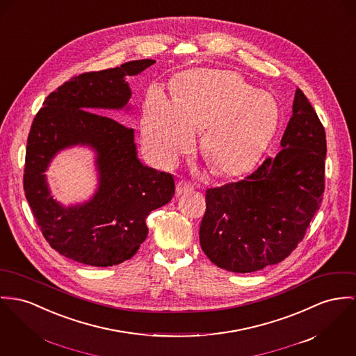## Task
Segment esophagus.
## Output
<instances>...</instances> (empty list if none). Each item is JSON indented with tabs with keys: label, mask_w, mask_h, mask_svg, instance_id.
Wrapping results in <instances>:
<instances>
[{
	"label": "esophagus",
	"mask_w": 356,
	"mask_h": 356,
	"mask_svg": "<svg viewBox=\"0 0 356 356\" xmlns=\"http://www.w3.org/2000/svg\"><path fill=\"white\" fill-rule=\"evenodd\" d=\"M192 188H193V186H192L191 183H188V181H186V180H180V181L177 183L176 191H177L179 195H181V193H184V192L191 191Z\"/></svg>",
	"instance_id": "34e87169"
}]
</instances>
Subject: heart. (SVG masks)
<instances>
[{
  "instance_id": "1",
  "label": "heart",
  "mask_w": 356,
  "mask_h": 356,
  "mask_svg": "<svg viewBox=\"0 0 356 356\" xmlns=\"http://www.w3.org/2000/svg\"><path fill=\"white\" fill-rule=\"evenodd\" d=\"M277 123L271 93L232 72L196 70L175 81L172 102L159 90L147 96L142 134L152 159L169 165L190 149L193 133L203 131L207 164L218 175L236 176L259 160Z\"/></svg>"
}]
</instances>
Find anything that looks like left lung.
Returning <instances> with one entry per match:
<instances>
[{"label": "left lung", "mask_w": 356, "mask_h": 356, "mask_svg": "<svg viewBox=\"0 0 356 356\" xmlns=\"http://www.w3.org/2000/svg\"><path fill=\"white\" fill-rule=\"evenodd\" d=\"M275 157L244 179L206 191L199 240L219 268L253 273L302 241L325 190V129L301 89Z\"/></svg>", "instance_id": "8db88e82"}]
</instances>
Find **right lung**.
<instances>
[{"instance_id":"obj_1","label":"right lung","mask_w":356,"mask_h":356,"mask_svg":"<svg viewBox=\"0 0 356 356\" xmlns=\"http://www.w3.org/2000/svg\"><path fill=\"white\" fill-rule=\"evenodd\" d=\"M154 62L131 60L74 76L46 97L32 122L23 176L26 197L46 241L77 263L111 267L133 257L147 237L149 214L175 195L170 173L138 160L134 130L97 113L124 107L131 96L124 76H136ZM77 143L97 149L101 187L90 202L65 209L49 196L42 172L56 151Z\"/></svg>"}]
</instances>
